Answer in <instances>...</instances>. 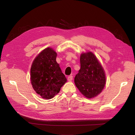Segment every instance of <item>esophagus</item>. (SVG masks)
<instances>
[{
  "mask_svg": "<svg viewBox=\"0 0 135 135\" xmlns=\"http://www.w3.org/2000/svg\"><path fill=\"white\" fill-rule=\"evenodd\" d=\"M73 80V76H69L68 77V80L69 81H71V80Z\"/></svg>",
  "mask_w": 135,
  "mask_h": 135,
  "instance_id": "esophagus-1",
  "label": "esophagus"
}]
</instances>
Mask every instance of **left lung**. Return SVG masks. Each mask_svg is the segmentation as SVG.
Segmentation results:
<instances>
[{
	"instance_id": "left-lung-1",
	"label": "left lung",
	"mask_w": 135,
	"mask_h": 135,
	"mask_svg": "<svg viewBox=\"0 0 135 135\" xmlns=\"http://www.w3.org/2000/svg\"><path fill=\"white\" fill-rule=\"evenodd\" d=\"M80 66L79 73L74 77L76 86L86 98L97 97L103 90L106 84L102 66L91 52L81 55Z\"/></svg>"
}]
</instances>
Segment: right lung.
I'll list each match as a JSON object with an SVG mask.
<instances>
[{
  "label": "right lung",
  "mask_w": 135,
  "mask_h": 135,
  "mask_svg": "<svg viewBox=\"0 0 135 135\" xmlns=\"http://www.w3.org/2000/svg\"><path fill=\"white\" fill-rule=\"evenodd\" d=\"M56 55L51 48H47L36 57L31 69L33 88L37 94L47 99L58 94L67 81L56 61Z\"/></svg>",
  "instance_id": "obj_1"
}]
</instances>
